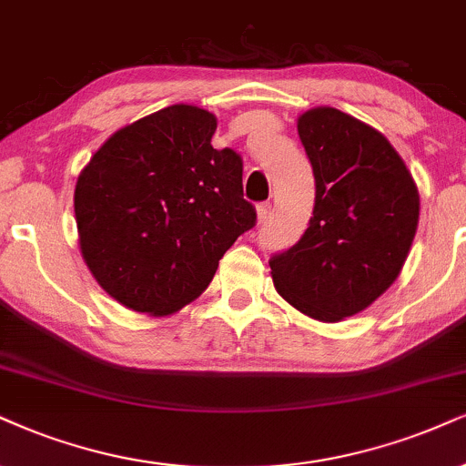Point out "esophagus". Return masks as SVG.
Instances as JSON below:
<instances>
[{"instance_id": "esophagus-1", "label": "esophagus", "mask_w": 466, "mask_h": 466, "mask_svg": "<svg viewBox=\"0 0 466 466\" xmlns=\"http://www.w3.org/2000/svg\"><path fill=\"white\" fill-rule=\"evenodd\" d=\"M269 211H272V205H269V203H261V205H257V220H259V222H266V220H268V216H269Z\"/></svg>"}]
</instances>
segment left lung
<instances>
[{"label":"left lung","instance_id":"left-lung-1","mask_svg":"<svg viewBox=\"0 0 466 466\" xmlns=\"http://www.w3.org/2000/svg\"><path fill=\"white\" fill-rule=\"evenodd\" d=\"M315 177L309 228L269 259L274 287L319 321H341L398 279L419 222V192L380 131L335 107L298 118Z\"/></svg>","mask_w":466,"mask_h":466}]
</instances>
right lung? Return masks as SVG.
Segmentation results:
<instances>
[{
	"label": "right lung",
	"instance_id": "add662e5",
	"mask_svg": "<svg viewBox=\"0 0 466 466\" xmlns=\"http://www.w3.org/2000/svg\"><path fill=\"white\" fill-rule=\"evenodd\" d=\"M216 116L170 106L118 129L75 186L79 248L123 307L168 315L198 298L235 239L255 227L242 157L211 147Z\"/></svg>",
	"mask_w": 466,
	"mask_h": 466
}]
</instances>
